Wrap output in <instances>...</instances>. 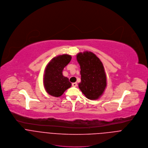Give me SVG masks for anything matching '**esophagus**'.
I'll use <instances>...</instances> for the list:
<instances>
[{
	"instance_id": "34e87169",
	"label": "esophagus",
	"mask_w": 148,
	"mask_h": 148,
	"mask_svg": "<svg viewBox=\"0 0 148 148\" xmlns=\"http://www.w3.org/2000/svg\"><path fill=\"white\" fill-rule=\"evenodd\" d=\"M77 85V83H76V82L72 83V86H73V87H76Z\"/></svg>"
}]
</instances>
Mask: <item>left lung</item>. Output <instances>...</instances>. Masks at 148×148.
I'll return each mask as SVG.
<instances>
[{
  "mask_svg": "<svg viewBox=\"0 0 148 148\" xmlns=\"http://www.w3.org/2000/svg\"><path fill=\"white\" fill-rule=\"evenodd\" d=\"M76 59L80 67V90L88 99H99L107 86V77L102 62L95 53L88 51L79 52Z\"/></svg>",
  "mask_w": 148,
  "mask_h": 148,
  "instance_id": "obj_1",
  "label": "left lung"
}]
</instances>
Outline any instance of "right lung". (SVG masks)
<instances>
[{
  "instance_id": "obj_1",
  "label": "right lung",
  "mask_w": 148,
  "mask_h": 148,
  "mask_svg": "<svg viewBox=\"0 0 148 148\" xmlns=\"http://www.w3.org/2000/svg\"><path fill=\"white\" fill-rule=\"evenodd\" d=\"M71 59V56L68 54L59 55L52 58L47 65L44 75V86L49 95L59 97L71 87L69 79L62 75L64 68Z\"/></svg>"
}]
</instances>
